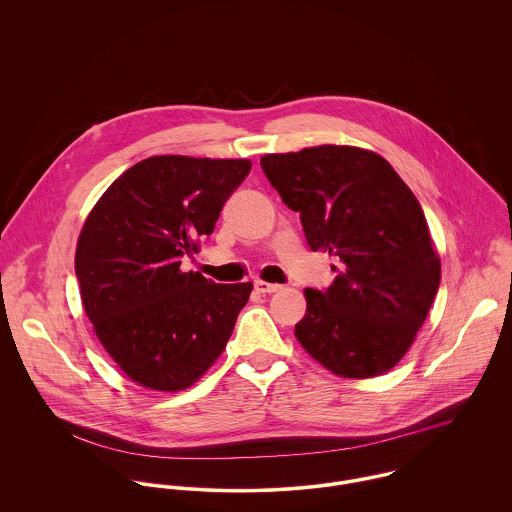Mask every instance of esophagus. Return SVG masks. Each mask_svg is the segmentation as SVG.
I'll list each match as a JSON object with an SVG mask.
<instances>
[{
    "label": "esophagus",
    "mask_w": 512,
    "mask_h": 512,
    "mask_svg": "<svg viewBox=\"0 0 512 512\" xmlns=\"http://www.w3.org/2000/svg\"><path fill=\"white\" fill-rule=\"evenodd\" d=\"M254 288L258 293H276L278 290H282V286L278 284H270V282H262V280H256L254 282Z\"/></svg>",
    "instance_id": "34e87169"
}]
</instances>
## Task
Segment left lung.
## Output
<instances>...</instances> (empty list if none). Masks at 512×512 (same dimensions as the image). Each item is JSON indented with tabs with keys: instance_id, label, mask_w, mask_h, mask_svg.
<instances>
[{
	"instance_id": "1",
	"label": "left lung",
	"mask_w": 512,
	"mask_h": 512,
	"mask_svg": "<svg viewBox=\"0 0 512 512\" xmlns=\"http://www.w3.org/2000/svg\"><path fill=\"white\" fill-rule=\"evenodd\" d=\"M260 165L299 213L309 248L341 260L331 288L303 290L299 345L343 378L388 372L412 347L441 280L418 199L384 157L363 147L268 153Z\"/></svg>"
}]
</instances>
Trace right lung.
I'll return each mask as SVG.
<instances>
[{"label":"right lung","mask_w":512,"mask_h":512,"mask_svg":"<svg viewBox=\"0 0 512 512\" xmlns=\"http://www.w3.org/2000/svg\"><path fill=\"white\" fill-rule=\"evenodd\" d=\"M250 159L153 155L124 171L88 213L74 270L84 311L136 384L179 392L224 351L252 284L183 272Z\"/></svg>","instance_id":"add662e5"}]
</instances>
